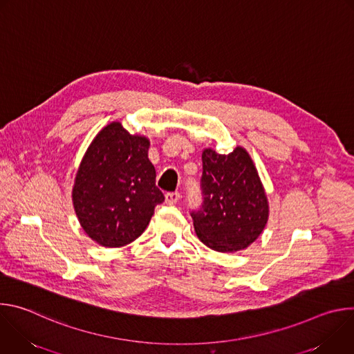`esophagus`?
<instances>
[{"instance_id": "1", "label": "esophagus", "mask_w": 354, "mask_h": 354, "mask_svg": "<svg viewBox=\"0 0 354 354\" xmlns=\"http://www.w3.org/2000/svg\"><path fill=\"white\" fill-rule=\"evenodd\" d=\"M180 198V194L178 192H171L165 194V203L167 205H176Z\"/></svg>"}]
</instances>
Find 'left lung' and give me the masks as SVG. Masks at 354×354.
Here are the masks:
<instances>
[{"instance_id": "1", "label": "left lung", "mask_w": 354, "mask_h": 354, "mask_svg": "<svg viewBox=\"0 0 354 354\" xmlns=\"http://www.w3.org/2000/svg\"><path fill=\"white\" fill-rule=\"evenodd\" d=\"M201 161L203 205L190 213L198 239L217 252L248 248L269 218L268 197L254 161L242 147L227 156L206 148Z\"/></svg>"}]
</instances>
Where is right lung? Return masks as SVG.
Instances as JSON below:
<instances>
[{"mask_svg": "<svg viewBox=\"0 0 354 354\" xmlns=\"http://www.w3.org/2000/svg\"><path fill=\"white\" fill-rule=\"evenodd\" d=\"M148 148L147 137L130 134L119 122L104 127L88 147L73 205L82 230L96 243L119 248L133 242L164 201Z\"/></svg>", "mask_w": 354, "mask_h": 354, "instance_id": "right-lung-1", "label": "right lung"}]
</instances>
